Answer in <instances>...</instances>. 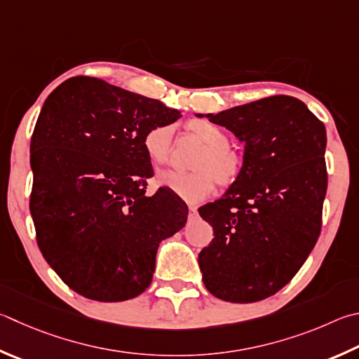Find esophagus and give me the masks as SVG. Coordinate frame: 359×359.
<instances>
[{
  "mask_svg": "<svg viewBox=\"0 0 359 359\" xmlns=\"http://www.w3.org/2000/svg\"><path fill=\"white\" fill-rule=\"evenodd\" d=\"M188 210H190V215H188V217H190V218H196L198 217V208L194 207V205H190V208H188Z\"/></svg>",
  "mask_w": 359,
  "mask_h": 359,
  "instance_id": "esophagus-1",
  "label": "esophagus"
}]
</instances>
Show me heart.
Returning a JSON list of instances; mask_svg holds the SVG:
<instances>
[{
  "label": "heart",
  "instance_id": "1",
  "mask_svg": "<svg viewBox=\"0 0 359 359\" xmlns=\"http://www.w3.org/2000/svg\"><path fill=\"white\" fill-rule=\"evenodd\" d=\"M185 127L204 144L194 158V171H165L157 175V182L177 198L194 204L212 194L217 182L221 187L237 184L243 174L245 163L242 155L229 146L231 136L223 127L207 119H191ZM172 136L171 126H155L147 130L142 147L152 165H166L171 158Z\"/></svg>",
  "mask_w": 359,
  "mask_h": 359
}]
</instances>
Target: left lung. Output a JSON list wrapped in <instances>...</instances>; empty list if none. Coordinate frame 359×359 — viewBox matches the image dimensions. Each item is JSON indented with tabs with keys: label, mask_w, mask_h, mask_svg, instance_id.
<instances>
[{
	"label": "left lung",
	"mask_w": 359,
	"mask_h": 359,
	"mask_svg": "<svg viewBox=\"0 0 359 359\" xmlns=\"http://www.w3.org/2000/svg\"><path fill=\"white\" fill-rule=\"evenodd\" d=\"M207 117L245 142V168L223 198L199 208L213 227L198 257L202 281L224 302H260L290 283L320 236L327 130L289 95Z\"/></svg>",
	"instance_id": "8db88e82"
}]
</instances>
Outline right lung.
Here are the masks:
<instances>
[{"mask_svg": "<svg viewBox=\"0 0 359 359\" xmlns=\"http://www.w3.org/2000/svg\"><path fill=\"white\" fill-rule=\"evenodd\" d=\"M180 117L155 99L74 76L45 100L31 138L29 210L42 256L72 290L97 302L138 297L152 283L161 240L188 207L154 175L142 138Z\"/></svg>", "mask_w": 359, "mask_h": 359, "instance_id": "1", "label": "right lung"}]
</instances>
